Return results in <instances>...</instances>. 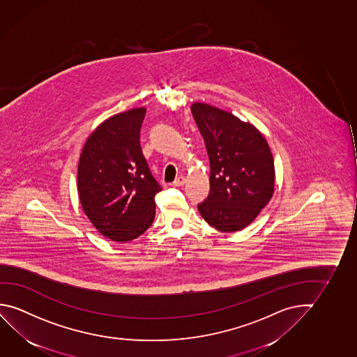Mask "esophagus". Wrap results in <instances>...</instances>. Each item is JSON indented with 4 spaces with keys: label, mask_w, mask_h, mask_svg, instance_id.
I'll list each match as a JSON object with an SVG mask.
<instances>
[{
    "label": "esophagus",
    "mask_w": 357,
    "mask_h": 357,
    "mask_svg": "<svg viewBox=\"0 0 357 357\" xmlns=\"http://www.w3.org/2000/svg\"><path fill=\"white\" fill-rule=\"evenodd\" d=\"M184 183H185V176H178L176 181H173V185L174 187H181Z\"/></svg>",
    "instance_id": "obj_1"
}]
</instances>
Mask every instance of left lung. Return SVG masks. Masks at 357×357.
I'll return each mask as SVG.
<instances>
[{
  "label": "left lung",
  "instance_id": "obj_1",
  "mask_svg": "<svg viewBox=\"0 0 357 357\" xmlns=\"http://www.w3.org/2000/svg\"><path fill=\"white\" fill-rule=\"evenodd\" d=\"M190 109L210 160V192L199 204V213L216 230H242L275 192V162L267 139L231 112L204 102Z\"/></svg>",
  "mask_w": 357,
  "mask_h": 357
}]
</instances>
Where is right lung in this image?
Instances as JSON below:
<instances>
[{"label":"right lung","instance_id":"1","mask_svg":"<svg viewBox=\"0 0 357 357\" xmlns=\"http://www.w3.org/2000/svg\"><path fill=\"white\" fill-rule=\"evenodd\" d=\"M146 107L111 116L82 147L77 192L82 210L102 236L128 242L149 230L154 197L162 187L151 174L139 144Z\"/></svg>","mask_w":357,"mask_h":357}]
</instances>
